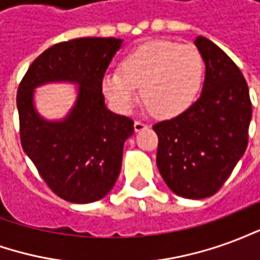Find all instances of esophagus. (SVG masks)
Wrapping results in <instances>:
<instances>
[{
	"label": "esophagus",
	"mask_w": 260,
	"mask_h": 260,
	"mask_svg": "<svg viewBox=\"0 0 260 260\" xmlns=\"http://www.w3.org/2000/svg\"><path fill=\"white\" fill-rule=\"evenodd\" d=\"M149 125L145 124V122H142V121H135V124H134V129L135 132H141V131L146 129Z\"/></svg>",
	"instance_id": "1"
}]
</instances>
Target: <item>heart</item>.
<instances>
[{"mask_svg":"<svg viewBox=\"0 0 260 260\" xmlns=\"http://www.w3.org/2000/svg\"><path fill=\"white\" fill-rule=\"evenodd\" d=\"M205 76L201 53L171 40H152L126 54L121 69H108L103 91L121 113L132 110L141 86L147 107L173 118L195 103Z\"/></svg>","mask_w":260,"mask_h":260,"instance_id":"b5f03b06","label":"heart"}]
</instances>
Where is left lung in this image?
<instances>
[{
  "mask_svg": "<svg viewBox=\"0 0 260 260\" xmlns=\"http://www.w3.org/2000/svg\"><path fill=\"white\" fill-rule=\"evenodd\" d=\"M195 46L205 62L199 99L185 113L153 125L158 171L175 195H214L245 153L252 118L249 90L240 68L206 37Z\"/></svg>",
  "mask_w": 260,
  "mask_h": 260,
  "instance_id": "left-lung-1",
  "label": "left lung"
}]
</instances>
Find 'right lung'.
<instances>
[{"label": "right lung", "instance_id": "1", "mask_svg": "<svg viewBox=\"0 0 260 260\" xmlns=\"http://www.w3.org/2000/svg\"><path fill=\"white\" fill-rule=\"evenodd\" d=\"M124 40L80 37L58 43L37 57L16 97L22 147L50 189L72 203L100 201L115 185L125 141L134 121L110 111L103 76ZM48 83L76 84L77 97L61 120H47L34 104V90Z\"/></svg>", "mask_w": 260, "mask_h": 260}]
</instances>
